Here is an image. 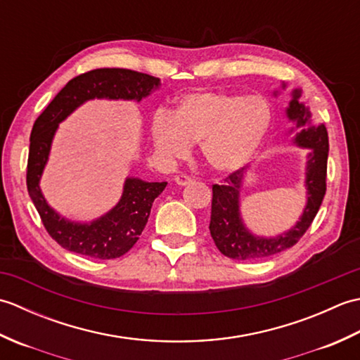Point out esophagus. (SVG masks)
Returning a JSON list of instances; mask_svg holds the SVG:
<instances>
[{
    "label": "esophagus",
    "mask_w": 360,
    "mask_h": 360,
    "mask_svg": "<svg viewBox=\"0 0 360 360\" xmlns=\"http://www.w3.org/2000/svg\"><path fill=\"white\" fill-rule=\"evenodd\" d=\"M174 182L178 186L184 187V186H188L190 182H192V178H188V176H186V174H178V176H174Z\"/></svg>",
    "instance_id": "34e87169"
}]
</instances>
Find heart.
Segmentation results:
<instances>
[{
  "instance_id": "obj_1",
  "label": "heart",
  "mask_w": 360,
  "mask_h": 360,
  "mask_svg": "<svg viewBox=\"0 0 360 360\" xmlns=\"http://www.w3.org/2000/svg\"><path fill=\"white\" fill-rule=\"evenodd\" d=\"M272 106L263 96L229 91H193L176 101L172 116L158 112L150 134L167 159L187 156L192 143L212 170L232 173L250 162L272 125Z\"/></svg>"
}]
</instances>
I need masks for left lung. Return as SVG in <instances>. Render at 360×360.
Listing matches in <instances>:
<instances>
[{
    "label": "left lung",
    "instance_id": "left-lung-1",
    "mask_svg": "<svg viewBox=\"0 0 360 360\" xmlns=\"http://www.w3.org/2000/svg\"><path fill=\"white\" fill-rule=\"evenodd\" d=\"M285 88V83H283ZM277 96V93H275ZM302 89L292 91V101L286 108V116L292 120L297 147L308 148L307 173H304V187H307V205L297 224L277 236L254 235L244 226L240 212V192L244 181V168L231 173L223 184L212 187V215L210 235L217 248L223 255L233 259H259L277 255L280 252L292 248L308 231L317 212L322 205L326 192V164H328V131L323 124H312L311 111L300 102Z\"/></svg>",
    "mask_w": 360,
    "mask_h": 360
}]
</instances>
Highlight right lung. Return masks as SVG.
Listing matches in <instances>:
<instances>
[{
  "label": "right lung",
  "mask_w": 360,
  "mask_h": 360,
  "mask_svg": "<svg viewBox=\"0 0 360 360\" xmlns=\"http://www.w3.org/2000/svg\"><path fill=\"white\" fill-rule=\"evenodd\" d=\"M159 85L160 80L148 74L124 68H101L68 82L37 117L30 133L27 192L40 213L44 229L62 248L98 259H112L127 254L139 240L148 221L153 201L162 193L167 182L127 178L119 202L108 213L91 223L66 219L51 207L40 188V179L58 124L80 105L93 98L141 102Z\"/></svg>",
  "instance_id": "1"
}]
</instances>
